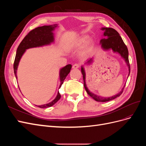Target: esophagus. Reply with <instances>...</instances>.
I'll return each instance as SVG.
<instances>
[{
	"label": "esophagus",
	"mask_w": 146,
	"mask_h": 146,
	"mask_svg": "<svg viewBox=\"0 0 146 146\" xmlns=\"http://www.w3.org/2000/svg\"><path fill=\"white\" fill-rule=\"evenodd\" d=\"M79 67H80V64H77V63L74 64L72 66V68H73V69H77V68H78Z\"/></svg>",
	"instance_id": "esophagus-1"
}]
</instances>
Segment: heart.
<instances>
[{"label":"heart","mask_w":146,"mask_h":146,"mask_svg":"<svg viewBox=\"0 0 146 146\" xmlns=\"http://www.w3.org/2000/svg\"><path fill=\"white\" fill-rule=\"evenodd\" d=\"M88 39V36H83L81 37L79 39H78L77 41L76 42V44H75V45H76V47L80 46L84 44H85L87 41ZM85 54H86L85 52H83L82 53V55H85Z\"/></svg>","instance_id":"1"}]
</instances>
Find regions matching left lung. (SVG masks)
<instances>
[{
  "label": "left lung",
  "mask_w": 146,
  "mask_h": 146,
  "mask_svg": "<svg viewBox=\"0 0 146 146\" xmlns=\"http://www.w3.org/2000/svg\"><path fill=\"white\" fill-rule=\"evenodd\" d=\"M101 29L105 31L104 33V36H105V38L102 39L100 42V44L102 45L101 46L102 47L104 50H106L111 49V48L114 52L118 53V54L121 55V56L122 57V58L124 59L125 63H127V65L128 66V67H129V76L130 72V66L129 60V51H128V48L126 45L125 44V43L123 42L122 38L121 37L120 35H119V33L117 32V31L116 30H114V29L103 27ZM92 61H93V60H92V58H91L85 63L91 64L92 63ZM81 71L83 75L84 87L85 88V90L87 92L88 94L90 96H91V98L92 99H94L95 100L98 102H108V101L114 99L115 98H117V97L120 96L122 93L125 85L123 87L122 90L119 92L118 94H116L114 96L110 97V98H103V97L96 95L95 94L90 92L86 86V81H85L86 74H85V69H84L83 66L81 68Z\"/></svg>",
  "instance_id": "obj_1"
}]
</instances>
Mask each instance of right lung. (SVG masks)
I'll list each match as a JSON object with an SVG mask.
<instances>
[{"label":"right lung","mask_w":146,"mask_h":146,"mask_svg":"<svg viewBox=\"0 0 146 146\" xmlns=\"http://www.w3.org/2000/svg\"><path fill=\"white\" fill-rule=\"evenodd\" d=\"M56 27V25H44L42 27H38L26 35L23 40L21 41L18 47L17 48L16 54L15 59L14 65H13V68H14V72L17 78V69L18 67V64L19 61L21 58L22 56L23 55L25 50L30 48L41 47L46 45L50 44L51 42L54 41V37L53 31L55 30ZM72 65L68 64L64 68H61L60 70V88L61 86V85L63 83L64 80H65L66 77H67L68 74L70 72V69H71ZM61 98V95L58 92V94L55 98V99L52 100L51 102L42 105H38L37 107L41 108H46L48 107H50L52 105H54L57 101Z\"/></svg>","instance_id":"obj_1"}]
</instances>
